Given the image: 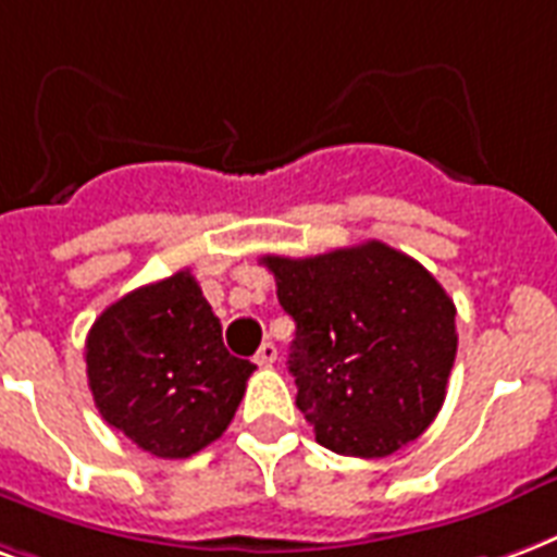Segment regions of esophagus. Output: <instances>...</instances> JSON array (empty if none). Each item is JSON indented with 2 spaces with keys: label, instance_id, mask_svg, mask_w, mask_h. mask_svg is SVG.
Listing matches in <instances>:
<instances>
[{
  "label": "esophagus",
  "instance_id": "esophagus-1",
  "mask_svg": "<svg viewBox=\"0 0 557 557\" xmlns=\"http://www.w3.org/2000/svg\"><path fill=\"white\" fill-rule=\"evenodd\" d=\"M274 360H277V348H274L271 342H262V345H259L257 357H253V362H257V366H271Z\"/></svg>",
  "mask_w": 557,
  "mask_h": 557
}]
</instances>
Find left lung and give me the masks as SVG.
I'll return each instance as SVG.
<instances>
[{
	"mask_svg": "<svg viewBox=\"0 0 557 557\" xmlns=\"http://www.w3.org/2000/svg\"><path fill=\"white\" fill-rule=\"evenodd\" d=\"M295 319V405L336 455L386 457L413 443L446 401L455 304L401 250L366 242L319 257H262Z\"/></svg>",
	"mask_w": 557,
	"mask_h": 557,
	"instance_id": "obj_1",
	"label": "left lung"
}]
</instances>
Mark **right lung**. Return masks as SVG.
<instances>
[{
  "instance_id": "add662e5",
  "label": "right lung",
  "mask_w": 557,
  "mask_h": 557,
  "mask_svg": "<svg viewBox=\"0 0 557 557\" xmlns=\"http://www.w3.org/2000/svg\"><path fill=\"white\" fill-rule=\"evenodd\" d=\"M85 362L102 419L164 460L215 443L257 369L226 351L221 321L191 271L106 307L85 342Z\"/></svg>"
}]
</instances>
